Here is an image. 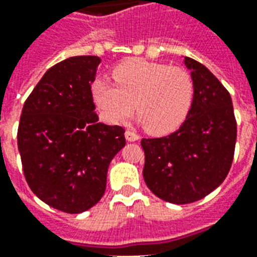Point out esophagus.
Wrapping results in <instances>:
<instances>
[{"mask_svg":"<svg viewBox=\"0 0 257 257\" xmlns=\"http://www.w3.org/2000/svg\"><path fill=\"white\" fill-rule=\"evenodd\" d=\"M125 138H126L128 142H136V140H139V135L135 134L132 131H126L125 132Z\"/></svg>","mask_w":257,"mask_h":257,"instance_id":"34e87169","label":"esophagus"}]
</instances>
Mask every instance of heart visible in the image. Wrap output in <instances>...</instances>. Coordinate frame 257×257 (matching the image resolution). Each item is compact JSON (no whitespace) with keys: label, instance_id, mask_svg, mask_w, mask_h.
Here are the masks:
<instances>
[{"label":"heart","instance_id":"b5f03b06","mask_svg":"<svg viewBox=\"0 0 257 257\" xmlns=\"http://www.w3.org/2000/svg\"><path fill=\"white\" fill-rule=\"evenodd\" d=\"M115 85L93 84V96L107 119L122 121L134 110L151 135L171 134L184 122L194 100V81L183 67L129 59L112 70Z\"/></svg>","mask_w":257,"mask_h":257}]
</instances>
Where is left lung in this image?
I'll return each instance as SVG.
<instances>
[{
	"instance_id": "1",
	"label": "left lung",
	"mask_w": 257,
	"mask_h": 257,
	"mask_svg": "<svg viewBox=\"0 0 257 257\" xmlns=\"http://www.w3.org/2000/svg\"><path fill=\"white\" fill-rule=\"evenodd\" d=\"M193 106L183 125L164 138L142 139L143 178L158 198L183 205L219 187L231 168L237 121L228 90L204 64L191 58Z\"/></svg>"
}]
</instances>
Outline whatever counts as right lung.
<instances>
[{
    "label": "right lung",
    "instance_id": "obj_1",
    "mask_svg": "<svg viewBox=\"0 0 257 257\" xmlns=\"http://www.w3.org/2000/svg\"><path fill=\"white\" fill-rule=\"evenodd\" d=\"M97 56L68 58L44 74L20 115L18 149L26 182L45 204L79 213L104 194L125 129L97 121L92 82Z\"/></svg>",
    "mask_w": 257,
    "mask_h": 257
}]
</instances>
